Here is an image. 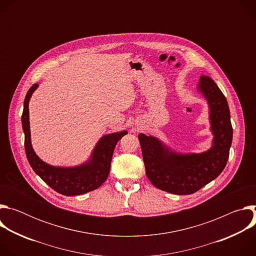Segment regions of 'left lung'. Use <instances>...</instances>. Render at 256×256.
<instances>
[{
	"label": "left lung",
	"mask_w": 256,
	"mask_h": 256,
	"mask_svg": "<svg viewBox=\"0 0 256 256\" xmlns=\"http://www.w3.org/2000/svg\"><path fill=\"white\" fill-rule=\"evenodd\" d=\"M196 90L208 106L210 148L200 153L178 152L159 138L138 134L146 174L157 188L174 194H192L224 170L232 144L233 128L226 97L214 80L202 75Z\"/></svg>",
	"instance_id": "8db88e82"
}]
</instances>
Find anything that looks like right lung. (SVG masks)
Returning <instances> with one entry per match:
<instances>
[{
  "label": "right lung",
  "mask_w": 256,
  "mask_h": 256,
  "mask_svg": "<svg viewBox=\"0 0 256 256\" xmlns=\"http://www.w3.org/2000/svg\"><path fill=\"white\" fill-rule=\"evenodd\" d=\"M38 88V85L34 84L28 90L21 118L25 136V153L31 168L48 186L62 196H80L98 188L110 171V163L118 142L128 134V130L102 136L94 146L88 160L82 164L70 167L48 164L36 155L31 144L28 105L32 94Z\"/></svg>",
  "instance_id": "add662e5"
}]
</instances>
